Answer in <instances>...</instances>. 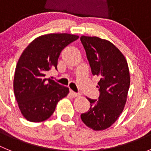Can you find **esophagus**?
Masks as SVG:
<instances>
[{
    "mask_svg": "<svg viewBox=\"0 0 151 151\" xmlns=\"http://www.w3.org/2000/svg\"><path fill=\"white\" fill-rule=\"evenodd\" d=\"M70 94H71V95L73 96V97H78V96L80 95V94H78V93H76V92L73 91V90H70Z\"/></svg>",
    "mask_w": 151,
    "mask_h": 151,
    "instance_id": "34e87169",
    "label": "esophagus"
}]
</instances>
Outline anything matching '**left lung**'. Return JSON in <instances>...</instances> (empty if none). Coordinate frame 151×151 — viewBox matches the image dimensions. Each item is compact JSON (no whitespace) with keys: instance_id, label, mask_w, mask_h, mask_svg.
Returning <instances> with one entry per match:
<instances>
[{"instance_id":"1","label":"left lung","mask_w":151,"mask_h":151,"mask_svg":"<svg viewBox=\"0 0 151 151\" xmlns=\"http://www.w3.org/2000/svg\"><path fill=\"white\" fill-rule=\"evenodd\" d=\"M80 39L92 74L100 78L98 101L87 97L90 109L81 119L93 130H104L117 120L125 106L130 85L129 66L122 52L110 41L96 36L82 35Z\"/></svg>"}]
</instances>
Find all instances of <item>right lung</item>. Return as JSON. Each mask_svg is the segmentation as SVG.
I'll use <instances>...</instances> for the list:
<instances>
[{
  "label": "right lung",
  "mask_w": 151,
  "mask_h": 151,
  "mask_svg": "<svg viewBox=\"0 0 151 151\" xmlns=\"http://www.w3.org/2000/svg\"><path fill=\"white\" fill-rule=\"evenodd\" d=\"M79 38L67 33L44 35L33 40L23 50L16 66L13 91L22 115L29 122H43L51 116L57 104L69 94L45 74L57 69L65 47Z\"/></svg>",
  "instance_id": "1"
}]
</instances>
